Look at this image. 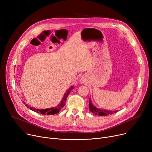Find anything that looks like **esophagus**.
I'll return each instance as SVG.
<instances>
[{
  "mask_svg": "<svg viewBox=\"0 0 152 152\" xmlns=\"http://www.w3.org/2000/svg\"><path fill=\"white\" fill-rule=\"evenodd\" d=\"M81 83H85V80H84V79L82 78V79H81Z\"/></svg>",
  "mask_w": 152,
  "mask_h": 152,
  "instance_id": "34e87169",
  "label": "esophagus"
}]
</instances>
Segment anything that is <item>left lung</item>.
Wrapping results in <instances>:
<instances>
[{"label": "left lung", "instance_id": "8db88e82", "mask_svg": "<svg viewBox=\"0 0 152 152\" xmlns=\"http://www.w3.org/2000/svg\"><path fill=\"white\" fill-rule=\"evenodd\" d=\"M89 109L91 112L94 113L95 115H99V116H108L110 115L114 114L118 111V110L110 111V110H103V109H100L99 108H97L96 107L93 105L91 99H89Z\"/></svg>", "mask_w": 152, "mask_h": 152}]
</instances>
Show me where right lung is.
Masks as SVG:
<instances>
[{"instance_id": "add662e5", "label": "right lung", "mask_w": 152, "mask_h": 152, "mask_svg": "<svg viewBox=\"0 0 152 152\" xmlns=\"http://www.w3.org/2000/svg\"><path fill=\"white\" fill-rule=\"evenodd\" d=\"M73 88H74L73 86H71L70 88L68 90H67V91L65 93V94H64V96H63L61 102L59 103V104L57 107H52V108H46V109H36L35 108L31 107L29 106L28 104H26L25 102H23V103L30 110H33V111H35V112H37V113H41V114H42V115H50L57 114L64 107V106H65V102H66V98L68 97V95L71 92V90L73 89Z\"/></svg>"}]
</instances>
